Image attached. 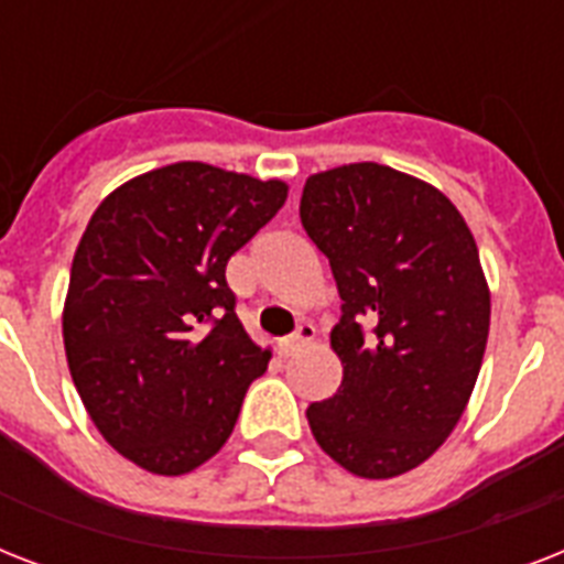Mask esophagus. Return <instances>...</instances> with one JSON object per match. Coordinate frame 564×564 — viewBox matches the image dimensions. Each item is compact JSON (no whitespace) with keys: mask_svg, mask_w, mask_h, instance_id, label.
<instances>
[{"mask_svg":"<svg viewBox=\"0 0 564 564\" xmlns=\"http://www.w3.org/2000/svg\"><path fill=\"white\" fill-rule=\"evenodd\" d=\"M313 336H316V327L310 325V322H304V325L295 327V334H290V336H286V339H281L283 354L299 351V348H304V345L313 343Z\"/></svg>","mask_w":564,"mask_h":564,"instance_id":"34e87169","label":"esophagus"}]
</instances>
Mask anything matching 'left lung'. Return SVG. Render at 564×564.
Wrapping results in <instances>:
<instances>
[{
  "label": "left lung",
  "mask_w": 564,
  "mask_h": 564,
  "mask_svg": "<svg viewBox=\"0 0 564 564\" xmlns=\"http://www.w3.org/2000/svg\"><path fill=\"white\" fill-rule=\"evenodd\" d=\"M301 225L343 299V386L310 403V430L357 477H398L451 436L480 375L491 299L477 242L447 195L380 163L310 175Z\"/></svg>",
  "instance_id": "left-lung-1"
}]
</instances>
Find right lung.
<instances>
[{"mask_svg":"<svg viewBox=\"0 0 564 564\" xmlns=\"http://www.w3.org/2000/svg\"><path fill=\"white\" fill-rule=\"evenodd\" d=\"M283 202V181L184 161L93 213L69 272L66 362L105 442L145 471L178 477L219 454L269 366L225 265Z\"/></svg>","mask_w":564,"mask_h":564,"instance_id":"1","label":"right lung"}]
</instances>
